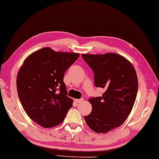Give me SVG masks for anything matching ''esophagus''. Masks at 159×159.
I'll return each mask as SVG.
<instances>
[{
	"instance_id": "34e87169",
	"label": "esophagus",
	"mask_w": 159,
	"mask_h": 159,
	"mask_svg": "<svg viewBox=\"0 0 159 159\" xmlns=\"http://www.w3.org/2000/svg\"><path fill=\"white\" fill-rule=\"evenodd\" d=\"M74 101L76 102V103H81L83 101V99H74Z\"/></svg>"
}]
</instances>
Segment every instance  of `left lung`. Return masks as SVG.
I'll use <instances>...</instances> for the list:
<instances>
[{
    "instance_id": "left-lung-1",
    "label": "left lung",
    "mask_w": 159,
    "mask_h": 159,
    "mask_svg": "<svg viewBox=\"0 0 159 159\" xmlns=\"http://www.w3.org/2000/svg\"><path fill=\"white\" fill-rule=\"evenodd\" d=\"M92 68L94 85L104 89L102 97H91L92 110L84 118L97 133H107L124 123L132 110L138 92L136 70L125 57L116 53L82 54Z\"/></svg>"
}]
</instances>
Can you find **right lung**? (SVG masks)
I'll use <instances>...</instances> for the list:
<instances>
[{
    "instance_id": "obj_1",
    "label": "right lung",
    "mask_w": 159,
    "mask_h": 159,
    "mask_svg": "<svg viewBox=\"0 0 159 159\" xmlns=\"http://www.w3.org/2000/svg\"><path fill=\"white\" fill-rule=\"evenodd\" d=\"M80 55L55 52L50 48L35 51L24 60L17 76V91L28 116L45 128L64 121L73 101L64 80L66 70Z\"/></svg>"
}]
</instances>
